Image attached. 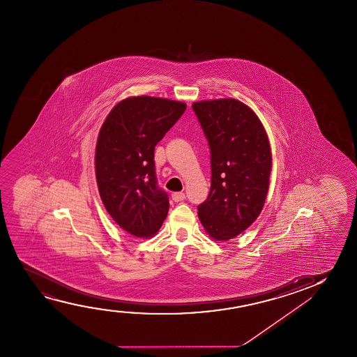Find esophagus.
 <instances>
[{"mask_svg":"<svg viewBox=\"0 0 357 357\" xmlns=\"http://www.w3.org/2000/svg\"><path fill=\"white\" fill-rule=\"evenodd\" d=\"M172 199H173V201H176V202H179V201H183L185 199V194L184 192H174V194H172Z\"/></svg>","mask_w":357,"mask_h":357,"instance_id":"esophagus-1","label":"esophagus"}]
</instances>
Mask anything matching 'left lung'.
<instances>
[{
	"mask_svg": "<svg viewBox=\"0 0 357 357\" xmlns=\"http://www.w3.org/2000/svg\"><path fill=\"white\" fill-rule=\"evenodd\" d=\"M211 150V189L199 218L211 239L241 234L264 208L272 171V152L262 123L235 98L192 103Z\"/></svg>",
	"mask_w": 357,
	"mask_h": 357,
	"instance_id": "8db88e82",
	"label": "left lung"
}]
</instances>
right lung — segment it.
<instances>
[{"label":"right lung","instance_id":"obj_1","mask_svg":"<svg viewBox=\"0 0 357 357\" xmlns=\"http://www.w3.org/2000/svg\"><path fill=\"white\" fill-rule=\"evenodd\" d=\"M186 109L181 101L153 96L122 100L98 132L95 173L105 208L122 229L151 238L166 220L169 201L157 186L153 152Z\"/></svg>","mask_w":357,"mask_h":357}]
</instances>
